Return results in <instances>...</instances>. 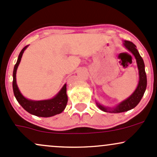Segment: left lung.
I'll use <instances>...</instances> for the list:
<instances>
[{
	"label": "left lung",
	"instance_id": "1",
	"mask_svg": "<svg viewBox=\"0 0 157 157\" xmlns=\"http://www.w3.org/2000/svg\"><path fill=\"white\" fill-rule=\"evenodd\" d=\"M123 45H124V46L125 47L128 51L130 52L134 55L135 58H136L138 70H139V84H138V86L136 90H135V91L128 98H126L124 101L120 102L118 105H116L115 107H106V106L102 105L99 102H97V105L98 106L101 110L105 112L121 113L127 112V111L134 109L139 103V102L141 101L143 96H144V94L146 90L147 75L145 70H144V60H143V59L141 57V55H140L138 50L136 49V45L133 44L132 42L124 40V43H123Z\"/></svg>",
	"mask_w": 157,
	"mask_h": 157
}]
</instances>
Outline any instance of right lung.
I'll use <instances>...</instances> for the list:
<instances>
[{
    "label": "right lung",
    "instance_id": "obj_1",
    "mask_svg": "<svg viewBox=\"0 0 157 157\" xmlns=\"http://www.w3.org/2000/svg\"><path fill=\"white\" fill-rule=\"evenodd\" d=\"M28 45H29L24 47L19 53L17 62L15 65L14 70H13V89L15 97L17 99L18 103L21 105V107L30 114L37 116V117H52V116L61 113L67 106V101H68V97L67 95V85L65 84L60 89V91L52 99L36 101L25 98L20 92L17 83H16V71H17L20 61H21L23 53H24L25 50L28 48Z\"/></svg>",
    "mask_w": 157,
    "mask_h": 157
}]
</instances>
